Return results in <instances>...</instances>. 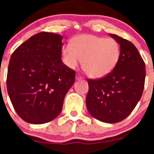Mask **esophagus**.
<instances>
[{"mask_svg": "<svg viewBox=\"0 0 154 154\" xmlns=\"http://www.w3.org/2000/svg\"><path fill=\"white\" fill-rule=\"evenodd\" d=\"M83 79V77L80 74H77L76 75V79L79 80V79Z\"/></svg>", "mask_w": 154, "mask_h": 154, "instance_id": "obj_1", "label": "esophagus"}]
</instances>
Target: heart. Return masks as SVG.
Returning a JSON list of instances; mask_svg holds the SVG:
<instances>
[{"label": "heart", "mask_w": 154, "mask_h": 154, "mask_svg": "<svg viewBox=\"0 0 154 154\" xmlns=\"http://www.w3.org/2000/svg\"><path fill=\"white\" fill-rule=\"evenodd\" d=\"M64 62L75 69L83 59L82 66L88 75L103 78L109 74L117 65L120 57V46L116 40L96 35L77 37L73 45L68 43L62 48Z\"/></svg>", "instance_id": "heart-1"}]
</instances>
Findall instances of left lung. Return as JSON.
Here are the masks:
<instances>
[{
    "label": "left lung",
    "mask_w": 154,
    "mask_h": 154,
    "mask_svg": "<svg viewBox=\"0 0 154 154\" xmlns=\"http://www.w3.org/2000/svg\"><path fill=\"white\" fill-rule=\"evenodd\" d=\"M120 45V57L106 76L89 79L86 106L95 119L115 123L126 119L140 101L144 89L145 63L130 41L109 34Z\"/></svg>",
    "instance_id": "left-lung-1"
}]
</instances>
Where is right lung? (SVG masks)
Instances as JSON below:
<instances>
[{
	"instance_id": "obj_1",
	"label": "right lung",
	"mask_w": 154,
	"mask_h": 154,
	"mask_svg": "<svg viewBox=\"0 0 154 154\" xmlns=\"http://www.w3.org/2000/svg\"><path fill=\"white\" fill-rule=\"evenodd\" d=\"M62 38L40 32L11 56L7 89L14 110L27 123L43 124L55 119L74 84L75 72L62 61Z\"/></svg>"
}]
</instances>
